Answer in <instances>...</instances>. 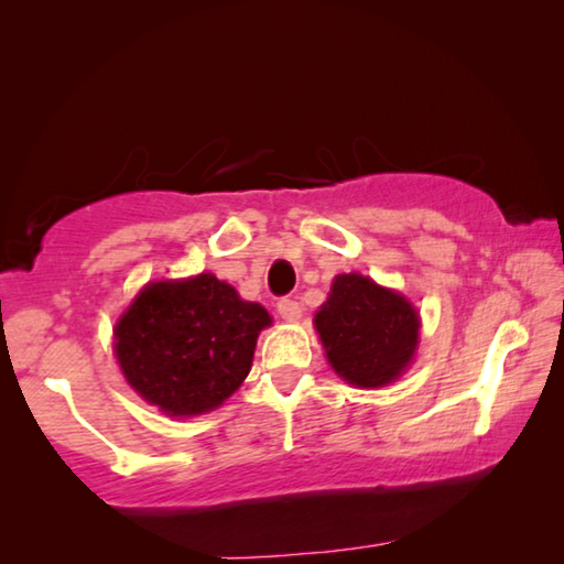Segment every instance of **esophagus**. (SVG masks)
Wrapping results in <instances>:
<instances>
[{"mask_svg": "<svg viewBox=\"0 0 564 564\" xmlns=\"http://www.w3.org/2000/svg\"><path fill=\"white\" fill-rule=\"evenodd\" d=\"M279 313H281V318H283V321H299V318H301V313H303V308H301V303H299V301H293V299H281V301H279Z\"/></svg>", "mask_w": 564, "mask_h": 564, "instance_id": "obj_1", "label": "esophagus"}]
</instances>
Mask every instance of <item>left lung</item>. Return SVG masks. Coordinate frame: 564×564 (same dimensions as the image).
Segmentation results:
<instances>
[{
    "label": "left lung",
    "mask_w": 564,
    "mask_h": 564,
    "mask_svg": "<svg viewBox=\"0 0 564 564\" xmlns=\"http://www.w3.org/2000/svg\"><path fill=\"white\" fill-rule=\"evenodd\" d=\"M313 323L330 368L356 388L393 383L405 373L420 340L413 303L360 273L333 279Z\"/></svg>",
    "instance_id": "obj_1"
}]
</instances>
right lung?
Segmentation results:
<instances>
[{
  "label": "right lung",
  "mask_w": 564,
  "mask_h": 564,
  "mask_svg": "<svg viewBox=\"0 0 564 564\" xmlns=\"http://www.w3.org/2000/svg\"><path fill=\"white\" fill-rule=\"evenodd\" d=\"M271 326L261 303L241 301L214 273L149 283L113 328L127 383L161 413H208L236 393L253 362L259 333Z\"/></svg>",
  "instance_id": "add662e5"
}]
</instances>
